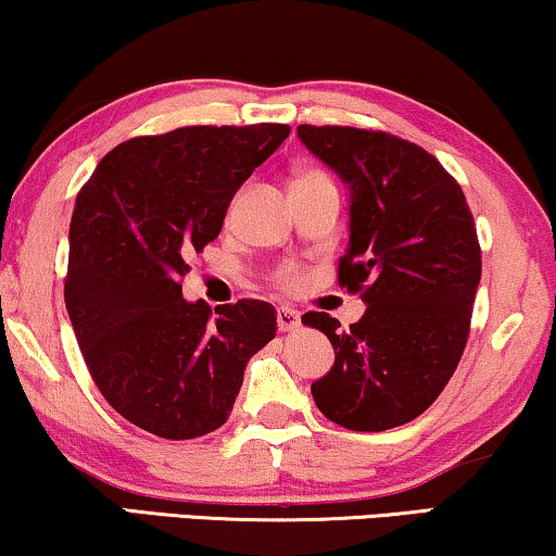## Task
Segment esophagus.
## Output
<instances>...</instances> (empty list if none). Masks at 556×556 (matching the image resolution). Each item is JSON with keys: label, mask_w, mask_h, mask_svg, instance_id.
I'll list each match as a JSON object with an SVG mask.
<instances>
[{"label": "esophagus", "mask_w": 556, "mask_h": 556, "mask_svg": "<svg viewBox=\"0 0 556 556\" xmlns=\"http://www.w3.org/2000/svg\"><path fill=\"white\" fill-rule=\"evenodd\" d=\"M301 326V314L291 306H280L278 308V329L280 331H293Z\"/></svg>", "instance_id": "34e87169"}]
</instances>
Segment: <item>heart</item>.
Returning <instances> with one entry per match:
<instances>
[{"label": "heart", "instance_id": "obj_1", "mask_svg": "<svg viewBox=\"0 0 556 556\" xmlns=\"http://www.w3.org/2000/svg\"><path fill=\"white\" fill-rule=\"evenodd\" d=\"M301 181H329V177H326V174H321V172H316V169H308V172L299 174L295 185H301ZM278 280L283 286H293L295 283V270L293 268H283V270L278 273Z\"/></svg>", "mask_w": 556, "mask_h": 556}]
</instances>
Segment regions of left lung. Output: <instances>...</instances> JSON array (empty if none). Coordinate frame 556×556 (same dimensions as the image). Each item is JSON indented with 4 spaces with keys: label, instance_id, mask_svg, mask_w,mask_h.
Masks as SVG:
<instances>
[{
    "label": "left lung",
    "instance_id": "obj_1",
    "mask_svg": "<svg viewBox=\"0 0 556 556\" xmlns=\"http://www.w3.org/2000/svg\"><path fill=\"white\" fill-rule=\"evenodd\" d=\"M299 139L349 187L339 286L367 303L344 331L324 311L301 318L337 354L311 394L341 428H400L438 400L466 349L481 280L473 215L458 181L417 143L308 124Z\"/></svg>",
    "mask_w": 556,
    "mask_h": 556
}]
</instances>
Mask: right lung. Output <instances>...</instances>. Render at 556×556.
Returning a JSON list of instances; mask_svg holds the SVG:
<instances>
[{
	"label": "right lung",
	"instance_id": "1",
	"mask_svg": "<svg viewBox=\"0 0 556 556\" xmlns=\"http://www.w3.org/2000/svg\"><path fill=\"white\" fill-rule=\"evenodd\" d=\"M291 128L185 126L118 143L75 200L65 306L105 402L166 440L217 430L276 308L181 299L187 255L223 230L227 204Z\"/></svg>",
	"mask_w": 556,
	"mask_h": 556
}]
</instances>
